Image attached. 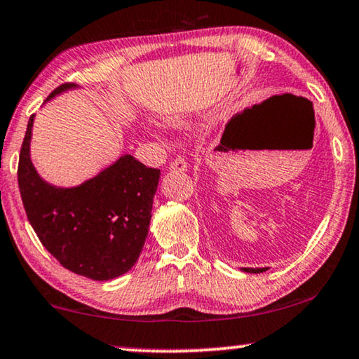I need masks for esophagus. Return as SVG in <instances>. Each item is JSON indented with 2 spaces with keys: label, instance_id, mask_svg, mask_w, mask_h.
Segmentation results:
<instances>
[{
  "label": "esophagus",
  "instance_id": "34e87169",
  "mask_svg": "<svg viewBox=\"0 0 359 359\" xmlns=\"http://www.w3.org/2000/svg\"><path fill=\"white\" fill-rule=\"evenodd\" d=\"M170 170H187V162H185L182 156H177L175 159L170 162Z\"/></svg>",
  "mask_w": 359,
  "mask_h": 359
}]
</instances>
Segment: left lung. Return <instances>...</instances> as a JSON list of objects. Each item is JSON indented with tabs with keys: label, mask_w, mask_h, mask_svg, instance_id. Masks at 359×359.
Listing matches in <instances>:
<instances>
[{
	"label": "left lung",
	"mask_w": 359,
	"mask_h": 359,
	"mask_svg": "<svg viewBox=\"0 0 359 359\" xmlns=\"http://www.w3.org/2000/svg\"><path fill=\"white\" fill-rule=\"evenodd\" d=\"M241 271L251 272V274H259V272L267 271V267H241Z\"/></svg>",
	"instance_id": "1"
}]
</instances>
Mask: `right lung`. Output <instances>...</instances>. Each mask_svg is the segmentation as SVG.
<instances>
[{
	"label": "right lung",
	"mask_w": 359,
	"mask_h": 359,
	"mask_svg": "<svg viewBox=\"0 0 359 359\" xmlns=\"http://www.w3.org/2000/svg\"><path fill=\"white\" fill-rule=\"evenodd\" d=\"M72 88L76 85H60L46 102ZM34 116L27 123L18 165L19 192L31 226L65 269L93 280L123 276L144 246L161 170L124 154L76 187H55L32 165Z\"/></svg>",
	"instance_id": "add662e5"
}]
</instances>
